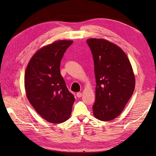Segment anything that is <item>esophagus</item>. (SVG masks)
I'll return each instance as SVG.
<instances>
[{"label": "esophagus", "mask_w": 156, "mask_h": 156, "mask_svg": "<svg viewBox=\"0 0 156 156\" xmlns=\"http://www.w3.org/2000/svg\"><path fill=\"white\" fill-rule=\"evenodd\" d=\"M82 94L81 92H77L76 93V96L78 98H81V97H82Z\"/></svg>", "instance_id": "esophagus-1"}]
</instances>
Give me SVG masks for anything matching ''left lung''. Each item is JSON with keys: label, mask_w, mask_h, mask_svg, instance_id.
<instances>
[{"label": "left lung", "mask_w": 156, "mask_h": 156, "mask_svg": "<svg viewBox=\"0 0 156 156\" xmlns=\"http://www.w3.org/2000/svg\"><path fill=\"white\" fill-rule=\"evenodd\" d=\"M91 50L96 81L94 117L102 121L115 119L133 94L135 76L125 52L105 39L87 40Z\"/></svg>", "instance_id": "obj_1"}]
</instances>
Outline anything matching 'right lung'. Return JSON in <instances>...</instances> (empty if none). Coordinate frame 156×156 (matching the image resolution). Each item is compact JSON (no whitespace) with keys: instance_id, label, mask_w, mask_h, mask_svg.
Returning <instances> with one entry per match:
<instances>
[{"instance_id":"obj_1","label":"right lung","mask_w":156,"mask_h":156,"mask_svg":"<svg viewBox=\"0 0 156 156\" xmlns=\"http://www.w3.org/2000/svg\"><path fill=\"white\" fill-rule=\"evenodd\" d=\"M73 42L59 40L42 47L34 54L25 70L27 98L41 117L51 123L68 120L75 100L60 71L64 53Z\"/></svg>"}]
</instances>
